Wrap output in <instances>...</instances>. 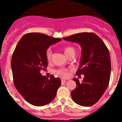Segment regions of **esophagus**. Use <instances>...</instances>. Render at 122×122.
<instances>
[{
  "label": "esophagus",
  "instance_id": "obj_1",
  "mask_svg": "<svg viewBox=\"0 0 122 122\" xmlns=\"http://www.w3.org/2000/svg\"><path fill=\"white\" fill-rule=\"evenodd\" d=\"M66 81L64 80V79H62V81H61L62 84H65V83H66Z\"/></svg>",
  "mask_w": 122,
  "mask_h": 122
}]
</instances>
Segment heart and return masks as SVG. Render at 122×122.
<instances>
[{"mask_svg":"<svg viewBox=\"0 0 122 122\" xmlns=\"http://www.w3.org/2000/svg\"><path fill=\"white\" fill-rule=\"evenodd\" d=\"M63 52H64L65 55L68 57V56H70V54H72L76 53V50L72 46H67V47H65L63 49ZM46 57L47 60L48 62H49L51 60L52 57V51L51 50V49H48V50L46 51ZM56 73L59 76H62V77H67L68 75V73L67 70H64V69H60V70H57L56 71Z\"/></svg>","mask_w":122,"mask_h":122,"instance_id":"heart-1","label":"heart"}]
</instances>
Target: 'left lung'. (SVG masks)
<instances>
[{
    "label": "left lung",
    "instance_id": "obj_1",
    "mask_svg": "<svg viewBox=\"0 0 122 122\" xmlns=\"http://www.w3.org/2000/svg\"><path fill=\"white\" fill-rule=\"evenodd\" d=\"M78 43L82 56L77 75H84L82 82L74 78L76 89L71 92L73 101L79 105L90 106L101 98L109 85L111 71L109 52L103 40L94 33L82 32L63 38Z\"/></svg>",
    "mask_w": 122,
    "mask_h": 122
}]
</instances>
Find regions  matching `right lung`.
I'll use <instances>...</instances> for the list:
<instances>
[{"instance_id":"obj_1","label":"right lung","mask_w":122,"mask_h":122,"mask_svg":"<svg viewBox=\"0 0 122 122\" xmlns=\"http://www.w3.org/2000/svg\"><path fill=\"white\" fill-rule=\"evenodd\" d=\"M58 38L40 33H29L18 42L11 58V70L16 89L28 103L43 106L56 97L61 80L52 74L42 76L48 60L46 52L49 46L60 41Z\"/></svg>"}]
</instances>
